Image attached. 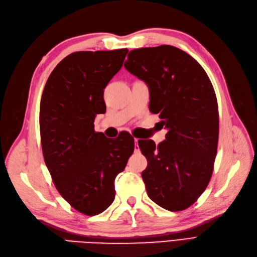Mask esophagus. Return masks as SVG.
<instances>
[{"mask_svg":"<svg viewBox=\"0 0 257 257\" xmlns=\"http://www.w3.org/2000/svg\"><path fill=\"white\" fill-rule=\"evenodd\" d=\"M134 142H135V151H136V152H138V151H139V147H138V139H137V138H135V139H134Z\"/></svg>","mask_w":257,"mask_h":257,"instance_id":"obj_1","label":"esophagus"}]
</instances>
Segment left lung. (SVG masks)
I'll list each match as a JSON object with an SVG mask.
<instances>
[{"mask_svg":"<svg viewBox=\"0 0 257 257\" xmlns=\"http://www.w3.org/2000/svg\"><path fill=\"white\" fill-rule=\"evenodd\" d=\"M124 67L149 88L152 113H159L166 141H139L148 161L142 173L155 204L169 211L193 205L211 179L219 141V109L205 69L174 46L134 49Z\"/></svg>","mask_w":257,"mask_h":257,"instance_id":"left-lung-1","label":"left lung"}]
</instances>
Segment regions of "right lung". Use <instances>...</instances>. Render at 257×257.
<instances>
[{"mask_svg": "<svg viewBox=\"0 0 257 257\" xmlns=\"http://www.w3.org/2000/svg\"><path fill=\"white\" fill-rule=\"evenodd\" d=\"M128 50L78 51L64 58L46 82L40 107L44 160L57 190L77 211L96 215L114 199V179L134 151V138L109 141L94 131L106 110L104 89Z\"/></svg>", "mask_w": 257, "mask_h": 257, "instance_id": "obj_1", "label": "right lung"}]
</instances>
